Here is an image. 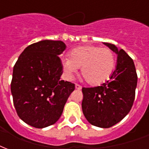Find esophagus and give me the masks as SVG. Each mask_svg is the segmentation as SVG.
Wrapping results in <instances>:
<instances>
[{"label":"esophagus","instance_id":"obj_1","mask_svg":"<svg viewBox=\"0 0 149 149\" xmlns=\"http://www.w3.org/2000/svg\"><path fill=\"white\" fill-rule=\"evenodd\" d=\"M75 88H76V89H77V90H80V89L82 88V87L80 84H75Z\"/></svg>","mask_w":149,"mask_h":149}]
</instances>
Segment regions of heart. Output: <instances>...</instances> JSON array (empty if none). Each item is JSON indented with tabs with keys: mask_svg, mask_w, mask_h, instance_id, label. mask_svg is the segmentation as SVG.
<instances>
[{
	"mask_svg": "<svg viewBox=\"0 0 149 149\" xmlns=\"http://www.w3.org/2000/svg\"><path fill=\"white\" fill-rule=\"evenodd\" d=\"M69 57L61 58L64 71L72 77L81 68V76L91 85H100L108 80L115 67L114 52L107 47L84 46L72 50Z\"/></svg>",
	"mask_w": 149,
	"mask_h": 149,
	"instance_id": "1",
	"label": "heart"
}]
</instances>
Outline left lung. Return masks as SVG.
<instances>
[{
	"mask_svg": "<svg viewBox=\"0 0 149 149\" xmlns=\"http://www.w3.org/2000/svg\"><path fill=\"white\" fill-rule=\"evenodd\" d=\"M118 54L116 69L110 80L94 88H83L82 110L89 123L110 128L130 111L135 99L137 74L133 59L114 44L104 42Z\"/></svg>",
	"mask_w": 149,
	"mask_h": 149,
	"instance_id": "obj_1",
	"label": "left lung"
}]
</instances>
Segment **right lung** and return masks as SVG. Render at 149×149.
Listing matches in <instances>:
<instances>
[{"instance_id":"obj_1","label":"right lung","mask_w":149,"mask_h":149,"mask_svg":"<svg viewBox=\"0 0 149 149\" xmlns=\"http://www.w3.org/2000/svg\"><path fill=\"white\" fill-rule=\"evenodd\" d=\"M62 41L42 40L30 45L13 68L11 91L18 116L35 128L54 124L63 112L74 84L60 80Z\"/></svg>"}]
</instances>
